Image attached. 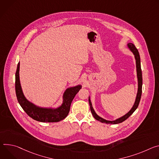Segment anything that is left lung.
<instances>
[{
	"instance_id": "1",
	"label": "left lung",
	"mask_w": 159,
	"mask_h": 159,
	"mask_svg": "<svg viewBox=\"0 0 159 159\" xmlns=\"http://www.w3.org/2000/svg\"><path fill=\"white\" fill-rule=\"evenodd\" d=\"M128 46L129 47V48L130 49V50L133 53V54L134 55V57L136 59V71H137V77H138V93H137V95H136V100L134 102V104L133 105V107H132V109L130 110V111H129V112H128L126 115H125L124 116H122L117 119H116V120H113V121H110V120H105L100 117H99L95 112V111L93 109L92 107V104L91 103L90 97L89 98V104L90 106V109H91V112L92 114L93 115V116L94 117V118L95 119H97V120H99L102 122H105L107 123V124H111V125H115V124H119V123H120L123 121H125V120H126L137 109V107H138V105L141 99V97H142V83H143V80H142V69H141V64H140V57H139V54L138 49L136 48V47L134 46V44L131 43H129L128 44Z\"/></svg>"
}]
</instances>
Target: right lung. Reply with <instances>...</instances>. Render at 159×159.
<instances>
[{"mask_svg": "<svg viewBox=\"0 0 159 159\" xmlns=\"http://www.w3.org/2000/svg\"><path fill=\"white\" fill-rule=\"evenodd\" d=\"M20 62L17 64L15 76V90L17 101L25 112L32 119L43 122H55L63 120L68 115L71 102L81 89L78 85L67 89L63 95V103L57 109L42 108L28 101L25 97L20 81Z\"/></svg>", "mask_w": 159, "mask_h": 159, "instance_id": "obj_1", "label": "right lung"}]
</instances>
